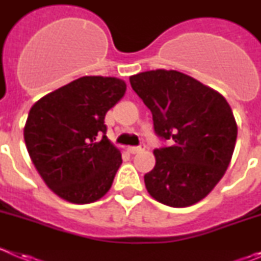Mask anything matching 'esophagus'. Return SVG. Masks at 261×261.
<instances>
[{
	"label": "esophagus",
	"mask_w": 261,
	"mask_h": 261,
	"mask_svg": "<svg viewBox=\"0 0 261 261\" xmlns=\"http://www.w3.org/2000/svg\"><path fill=\"white\" fill-rule=\"evenodd\" d=\"M145 149V144H140L138 146H129L128 147V151L130 154H137L140 151H142Z\"/></svg>",
	"instance_id": "1"
}]
</instances>
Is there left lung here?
Instances as JSON below:
<instances>
[{
  "instance_id": "obj_1",
  "label": "left lung",
  "mask_w": 261,
  "mask_h": 261,
  "mask_svg": "<svg viewBox=\"0 0 261 261\" xmlns=\"http://www.w3.org/2000/svg\"><path fill=\"white\" fill-rule=\"evenodd\" d=\"M153 115L154 132L168 146L154 150L145 174L151 197L172 208L202 200L231 161L238 128L220 93L176 70H150L129 78Z\"/></svg>"
}]
</instances>
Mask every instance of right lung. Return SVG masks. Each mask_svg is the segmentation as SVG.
<instances>
[{
  "mask_svg": "<svg viewBox=\"0 0 261 261\" xmlns=\"http://www.w3.org/2000/svg\"><path fill=\"white\" fill-rule=\"evenodd\" d=\"M114 77H81L32 106L24 125L31 161L53 192L89 204L108 192L123 162L106 136L105 116L124 96Z\"/></svg>",
  "mask_w": 261,
  "mask_h": 261,
  "instance_id": "right-lung-1",
  "label": "right lung"
}]
</instances>
